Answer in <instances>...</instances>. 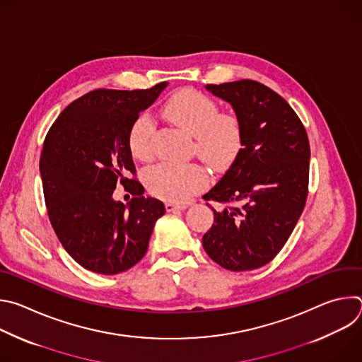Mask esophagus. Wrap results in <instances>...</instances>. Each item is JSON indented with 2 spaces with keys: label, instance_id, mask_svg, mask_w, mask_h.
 I'll use <instances>...</instances> for the list:
<instances>
[{
  "label": "esophagus",
  "instance_id": "obj_1",
  "mask_svg": "<svg viewBox=\"0 0 362 362\" xmlns=\"http://www.w3.org/2000/svg\"><path fill=\"white\" fill-rule=\"evenodd\" d=\"M166 211L168 212H176V211H183L186 209V204H180V203H173V202H166Z\"/></svg>",
  "mask_w": 362,
  "mask_h": 362
}]
</instances>
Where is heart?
<instances>
[{"mask_svg": "<svg viewBox=\"0 0 362 362\" xmlns=\"http://www.w3.org/2000/svg\"><path fill=\"white\" fill-rule=\"evenodd\" d=\"M163 116L194 137V151L212 169L229 168L242 148V124L232 113H221L218 103L194 88L173 94L163 107ZM153 119L143 113L132 124L129 147L139 160H148L153 154ZM147 190L159 199L183 202L208 183V173L194 163H159L144 175Z\"/></svg>", "mask_w": 362, "mask_h": 362, "instance_id": "1", "label": "heart"}]
</instances>
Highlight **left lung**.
Here are the masks:
<instances>
[{
    "label": "left lung",
    "instance_id": "obj_1",
    "mask_svg": "<svg viewBox=\"0 0 362 362\" xmlns=\"http://www.w3.org/2000/svg\"><path fill=\"white\" fill-rule=\"evenodd\" d=\"M228 101L242 124V148L203 199L214 211L203 247L225 269L240 272L269 264L291 236L308 196L306 130L278 93L253 80L208 84Z\"/></svg>",
    "mask_w": 362,
    "mask_h": 362
}]
</instances>
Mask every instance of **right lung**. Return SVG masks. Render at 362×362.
<instances>
[{"label":"right lung","instance_id":"obj_1","mask_svg":"<svg viewBox=\"0 0 362 362\" xmlns=\"http://www.w3.org/2000/svg\"><path fill=\"white\" fill-rule=\"evenodd\" d=\"M169 83L147 90H93L69 105L48 130L40 173L51 225L63 247L87 271L116 275L147 252L163 202L144 197L136 173L129 132ZM122 182L136 197L112 199Z\"/></svg>","mask_w":362,"mask_h":362}]
</instances>
